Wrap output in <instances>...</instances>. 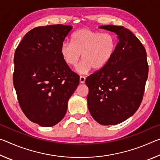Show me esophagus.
<instances>
[{"mask_svg":"<svg viewBox=\"0 0 160 160\" xmlns=\"http://www.w3.org/2000/svg\"><path fill=\"white\" fill-rule=\"evenodd\" d=\"M85 82V76H80V82L84 83Z\"/></svg>","mask_w":160,"mask_h":160,"instance_id":"1","label":"esophagus"}]
</instances>
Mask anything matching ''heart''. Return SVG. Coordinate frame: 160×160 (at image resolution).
Returning <instances> with one entry per match:
<instances>
[{
	"label": "heart",
	"mask_w": 160,
	"mask_h": 160,
	"mask_svg": "<svg viewBox=\"0 0 160 160\" xmlns=\"http://www.w3.org/2000/svg\"><path fill=\"white\" fill-rule=\"evenodd\" d=\"M117 39L110 32H102L90 28H82L72 34L71 42H63L61 54L70 66H75L82 54V63L78 71L85 73L92 68L99 70L107 66L114 55Z\"/></svg>",
	"instance_id": "b5f03b06"
}]
</instances>
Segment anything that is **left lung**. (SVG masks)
Instances as JSON below:
<instances>
[{
	"label": "left lung",
	"instance_id": "1",
	"mask_svg": "<svg viewBox=\"0 0 160 160\" xmlns=\"http://www.w3.org/2000/svg\"><path fill=\"white\" fill-rule=\"evenodd\" d=\"M99 28L118 36L114 55L104 68L87 78L88 109L102 125H116L131 117L138 109L148 76L147 53L140 40L122 26Z\"/></svg>",
	"mask_w": 160,
	"mask_h": 160
}]
</instances>
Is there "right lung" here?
<instances>
[{"label":"right lung","instance_id":"add662e5","mask_svg":"<svg viewBox=\"0 0 160 160\" xmlns=\"http://www.w3.org/2000/svg\"><path fill=\"white\" fill-rule=\"evenodd\" d=\"M72 29L63 25L37 27L25 35L15 52L13 85L19 104L29 120L43 127L63 118L79 85L80 76L61 54Z\"/></svg>","mask_w":160,"mask_h":160}]
</instances>
